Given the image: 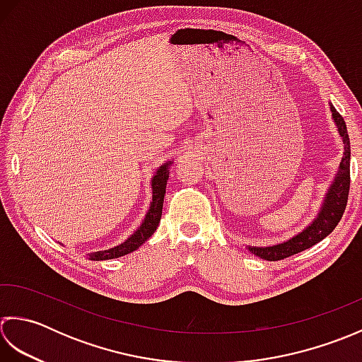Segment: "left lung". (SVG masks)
I'll return each instance as SVG.
<instances>
[{"label": "left lung", "instance_id": "8db88e82", "mask_svg": "<svg viewBox=\"0 0 362 362\" xmlns=\"http://www.w3.org/2000/svg\"><path fill=\"white\" fill-rule=\"evenodd\" d=\"M329 106L331 112H333L336 127L339 129V134L342 137L345 150L334 182L331 184L319 216L314 218V222L309 225L305 231H301L291 240L278 243V245L274 247H248L250 252L262 257L265 261H281L284 257H289L292 255L303 252V250L311 248L322 239H325L337 226V223L341 222V218L344 216L350 192V139L342 115L337 112L333 105Z\"/></svg>", "mask_w": 362, "mask_h": 362}]
</instances>
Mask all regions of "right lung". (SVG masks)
I'll list each match as a JSON object with an SVG mask.
<instances>
[{
	"mask_svg": "<svg viewBox=\"0 0 362 362\" xmlns=\"http://www.w3.org/2000/svg\"><path fill=\"white\" fill-rule=\"evenodd\" d=\"M168 165L170 162L165 165H162L158 173L154 175L153 178V202L148 209V214H146L145 220L140 225L139 230L131 235V238L120 243L119 247H114L110 250H105V252H97L88 255V259L92 261H103V259H114V257H120L123 255H128L131 252L137 250L142 243H145L146 239L151 238V234L156 231V228L160 222V216H162V206H164V195H165V186H167V180H168Z\"/></svg>",
	"mask_w": 362,
	"mask_h": 362,
	"instance_id": "right-lung-1",
	"label": "right lung"
}]
</instances>
